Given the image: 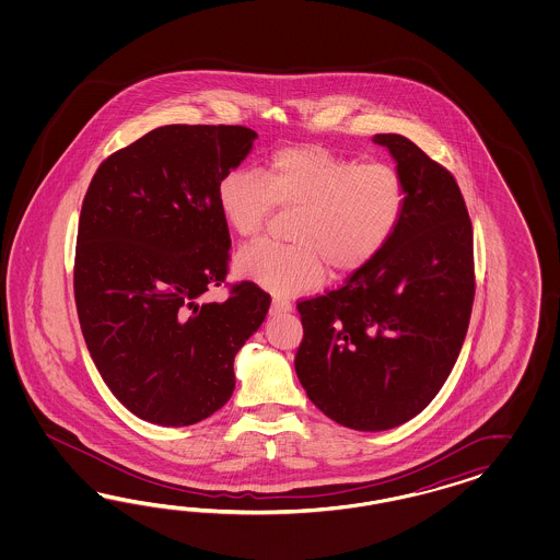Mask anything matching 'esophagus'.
<instances>
[{"label": "esophagus", "mask_w": 560, "mask_h": 560, "mask_svg": "<svg viewBox=\"0 0 560 560\" xmlns=\"http://www.w3.org/2000/svg\"><path fill=\"white\" fill-rule=\"evenodd\" d=\"M288 312H291V304H289L288 300H272V316H279V314H288Z\"/></svg>", "instance_id": "esophagus-1"}]
</instances>
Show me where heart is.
<instances>
[{"instance_id":"1","label":"heart","mask_w":560,"mask_h":560,"mask_svg":"<svg viewBox=\"0 0 560 560\" xmlns=\"http://www.w3.org/2000/svg\"><path fill=\"white\" fill-rule=\"evenodd\" d=\"M407 205V183L392 164H357L307 143L272 152L262 178L230 170L218 183L221 218L240 237L258 236L275 207L298 209L291 246L258 242L234 258L237 277L279 298L318 288L326 265L332 275L370 265L396 236Z\"/></svg>"}]
</instances>
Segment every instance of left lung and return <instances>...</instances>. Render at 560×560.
<instances>
[{
    "label": "left lung",
    "instance_id": "left-lung-1",
    "mask_svg": "<svg viewBox=\"0 0 560 560\" xmlns=\"http://www.w3.org/2000/svg\"><path fill=\"white\" fill-rule=\"evenodd\" d=\"M372 141L407 183L405 220L342 288L298 304V377L326 417L357 431L407 423L438 396L475 302L472 223L454 176L408 137Z\"/></svg>",
    "mask_w": 560,
    "mask_h": 560
}]
</instances>
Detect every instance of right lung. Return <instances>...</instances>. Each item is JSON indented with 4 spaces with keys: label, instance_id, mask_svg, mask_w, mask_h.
<instances>
[{
    "label": "right lung",
    "instance_id": "1",
    "mask_svg": "<svg viewBox=\"0 0 560 560\" xmlns=\"http://www.w3.org/2000/svg\"><path fill=\"white\" fill-rule=\"evenodd\" d=\"M237 125H166L113 153L85 192L73 289L102 380L139 419L199 423L236 386L234 357L271 298L240 283L207 302L228 272L230 232L218 183L253 150Z\"/></svg>",
    "mask_w": 560,
    "mask_h": 560
}]
</instances>
